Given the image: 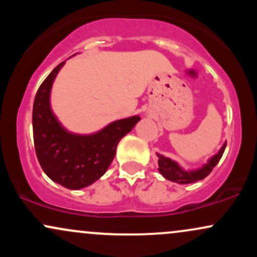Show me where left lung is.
Masks as SVG:
<instances>
[{"instance_id":"1","label":"left lung","mask_w":257,"mask_h":257,"mask_svg":"<svg viewBox=\"0 0 257 257\" xmlns=\"http://www.w3.org/2000/svg\"><path fill=\"white\" fill-rule=\"evenodd\" d=\"M225 149L226 144L221 147L219 153H216L204 167L200 168L198 170H194V172H186V170L181 169V168L178 166V163H175L172 159L164 157V156L157 155L159 166L158 170L164 178L170 180V181L178 182V184H192V182L199 181V180L206 178V176L211 173V170L214 169V167L219 163L221 157H222Z\"/></svg>"}]
</instances>
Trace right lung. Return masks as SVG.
I'll use <instances>...</instances> for the list:
<instances>
[{"label": "right lung", "mask_w": 257, "mask_h": 257, "mask_svg": "<svg viewBox=\"0 0 257 257\" xmlns=\"http://www.w3.org/2000/svg\"><path fill=\"white\" fill-rule=\"evenodd\" d=\"M60 63L38 88L32 108V129L37 159L53 181L70 190L87 187L104 175L119 140L134 128V116L108 124L93 135H75L59 124L49 105V94Z\"/></svg>", "instance_id": "add662e5"}]
</instances>
